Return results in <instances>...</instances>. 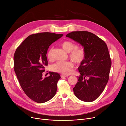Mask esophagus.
Wrapping results in <instances>:
<instances>
[{
  "instance_id": "obj_1",
  "label": "esophagus",
  "mask_w": 126,
  "mask_h": 126,
  "mask_svg": "<svg viewBox=\"0 0 126 126\" xmlns=\"http://www.w3.org/2000/svg\"><path fill=\"white\" fill-rule=\"evenodd\" d=\"M68 75H63V74H61V78H64V77H67Z\"/></svg>"
}]
</instances>
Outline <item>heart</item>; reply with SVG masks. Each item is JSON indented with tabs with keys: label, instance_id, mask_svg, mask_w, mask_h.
<instances>
[{
	"label": "heart",
	"instance_id": "b5f03b06",
	"mask_svg": "<svg viewBox=\"0 0 126 126\" xmlns=\"http://www.w3.org/2000/svg\"><path fill=\"white\" fill-rule=\"evenodd\" d=\"M63 49L67 52H69V58L76 64H80L84 60L85 53L84 49L77 47L76 44L71 41H65L61 44ZM48 59L51 58V49L47 53ZM74 67V65L70 61H58L53 64L51 69L54 72L61 73L63 75H68Z\"/></svg>",
	"mask_w": 126,
	"mask_h": 126
}]
</instances>
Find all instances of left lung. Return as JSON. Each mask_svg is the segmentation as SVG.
<instances>
[{"mask_svg":"<svg viewBox=\"0 0 126 126\" xmlns=\"http://www.w3.org/2000/svg\"><path fill=\"white\" fill-rule=\"evenodd\" d=\"M82 46L84 60L78 67L80 74L73 88L80 100L92 102L99 97L109 79L111 60L106 43L91 32L73 31L66 35Z\"/></svg>","mask_w":126,"mask_h":126,"instance_id":"obj_1","label":"left lung"}]
</instances>
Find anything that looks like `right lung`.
I'll return each instance as SVG.
<instances>
[{
  "instance_id": "right-lung-1",
  "label": "right lung",
  "mask_w": 126,
  "mask_h": 126,
  "mask_svg": "<svg viewBox=\"0 0 126 126\" xmlns=\"http://www.w3.org/2000/svg\"><path fill=\"white\" fill-rule=\"evenodd\" d=\"M63 35L42 32L27 37L17 48L14 56V69L20 86L31 99L37 103L50 100L55 95L59 74L49 72L43 77L48 65L46 54L51 44Z\"/></svg>"
}]
</instances>
